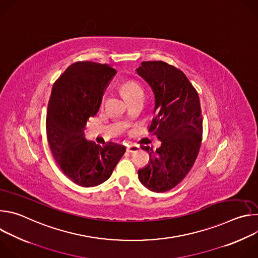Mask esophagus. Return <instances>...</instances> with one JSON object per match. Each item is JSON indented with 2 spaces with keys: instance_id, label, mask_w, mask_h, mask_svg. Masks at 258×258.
<instances>
[{
  "instance_id": "34e87169",
  "label": "esophagus",
  "mask_w": 258,
  "mask_h": 258,
  "mask_svg": "<svg viewBox=\"0 0 258 258\" xmlns=\"http://www.w3.org/2000/svg\"><path fill=\"white\" fill-rule=\"evenodd\" d=\"M139 145L138 144H135V143H128L127 144V146H126V150L128 151V152H136L137 150H139Z\"/></svg>"
}]
</instances>
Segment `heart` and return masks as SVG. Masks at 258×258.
<instances>
[{
    "label": "heart",
    "mask_w": 258,
    "mask_h": 258,
    "mask_svg": "<svg viewBox=\"0 0 258 258\" xmlns=\"http://www.w3.org/2000/svg\"><path fill=\"white\" fill-rule=\"evenodd\" d=\"M122 89H123L124 93L126 94V96H130V95H132V94H134V93H136V92L142 90L140 86H138L136 83H133V82H127V83H125V84L123 85Z\"/></svg>",
    "instance_id": "obj_1"
}]
</instances>
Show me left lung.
Here are the masks:
<instances>
[{
	"mask_svg": "<svg viewBox=\"0 0 258 258\" xmlns=\"http://www.w3.org/2000/svg\"><path fill=\"white\" fill-rule=\"evenodd\" d=\"M136 72L153 92L154 118L149 132L161 141L138 175L144 187L162 193L179 183L197 158L202 140L200 100L185 73L163 61L142 62ZM141 148L152 151L143 143Z\"/></svg>",
	"mask_w": 258,
	"mask_h": 258,
	"instance_id": "left-lung-1",
	"label": "left lung"
}]
</instances>
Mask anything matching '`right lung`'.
Listing matches in <instances>:
<instances>
[{
    "mask_svg": "<svg viewBox=\"0 0 258 258\" xmlns=\"http://www.w3.org/2000/svg\"><path fill=\"white\" fill-rule=\"evenodd\" d=\"M115 73L109 64L73 63L54 84L49 100L46 128L52 154L67 177L85 188L107 180L125 152L120 143L85 138L87 121L98 112Z\"/></svg>",
    "mask_w": 258,
    "mask_h": 258,
    "instance_id": "obj_1",
    "label": "right lung"
}]
</instances>
